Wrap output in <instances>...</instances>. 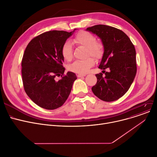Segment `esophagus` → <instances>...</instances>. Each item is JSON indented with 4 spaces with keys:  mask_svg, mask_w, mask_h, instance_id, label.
Here are the masks:
<instances>
[{
    "mask_svg": "<svg viewBox=\"0 0 157 157\" xmlns=\"http://www.w3.org/2000/svg\"><path fill=\"white\" fill-rule=\"evenodd\" d=\"M86 76V74H77L78 77H84Z\"/></svg>",
    "mask_w": 157,
    "mask_h": 157,
    "instance_id": "obj_1",
    "label": "esophagus"
}]
</instances>
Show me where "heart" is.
Segmentation results:
<instances>
[{
  "label": "heart",
  "instance_id": "obj_1",
  "mask_svg": "<svg viewBox=\"0 0 157 157\" xmlns=\"http://www.w3.org/2000/svg\"><path fill=\"white\" fill-rule=\"evenodd\" d=\"M78 46H82L86 48V56H92L96 59H99L103 57L105 46L102 41L96 40V36L87 31L79 32L73 39ZM61 54L63 58L66 61H70L73 58V48L69 41H66L62 46ZM94 64L93 58L88 57L83 60H77L68 66L69 70L77 73H87Z\"/></svg>",
  "mask_w": 157,
  "mask_h": 157
}]
</instances>
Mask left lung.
Segmentation results:
<instances>
[{"mask_svg": "<svg viewBox=\"0 0 157 157\" xmlns=\"http://www.w3.org/2000/svg\"><path fill=\"white\" fill-rule=\"evenodd\" d=\"M87 30L96 33L105 46L99 66L103 73L96 74L97 82L92 87L93 93L106 102L117 100L127 93L136 74L134 46L123 31L113 26L97 25ZM106 69L108 72L104 70Z\"/></svg>", "mask_w": 157, "mask_h": 157, "instance_id": "8db88e82", "label": "left lung"}]
</instances>
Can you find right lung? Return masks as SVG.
<instances>
[{
  "label": "right lung",
  "instance_id": "obj_1",
  "mask_svg": "<svg viewBox=\"0 0 157 157\" xmlns=\"http://www.w3.org/2000/svg\"><path fill=\"white\" fill-rule=\"evenodd\" d=\"M74 32V30H73ZM72 32L51 30L35 36L25 49L21 61V74L26 94L39 106L54 109L68 99L74 73L64 74L61 49ZM56 76L62 78L56 80Z\"/></svg>",
  "mask_w": 157,
  "mask_h": 157
}]
</instances>
